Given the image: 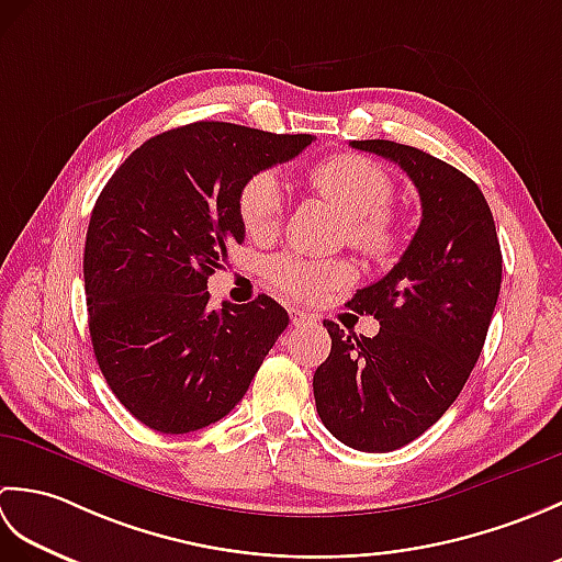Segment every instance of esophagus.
I'll use <instances>...</instances> for the list:
<instances>
[{"instance_id": "1", "label": "esophagus", "mask_w": 562, "mask_h": 562, "mask_svg": "<svg viewBox=\"0 0 562 562\" xmlns=\"http://www.w3.org/2000/svg\"><path fill=\"white\" fill-rule=\"evenodd\" d=\"M290 316H292L294 326H314L318 321L314 314H306V312H302V308H290Z\"/></svg>"}]
</instances>
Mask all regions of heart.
<instances>
[{
  "instance_id": "obj_1",
  "label": "heart",
  "mask_w": 562,
  "mask_h": 562,
  "mask_svg": "<svg viewBox=\"0 0 562 562\" xmlns=\"http://www.w3.org/2000/svg\"><path fill=\"white\" fill-rule=\"evenodd\" d=\"M308 186L328 200L348 226V241L376 260L396 256L401 226L391 214L393 181L379 164L342 154L316 164L306 173ZM284 217V188L274 171H258L238 193V220L250 238L278 234ZM268 280L294 300H316L333 288L352 282L355 270L345 260H314L282 254L268 260Z\"/></svg>"
}]
</instances>
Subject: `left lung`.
I'll return each instance as SVG.
<instances>
[{
	"mask_svg": "<svg viewBox=\"0 0 562 562\" xmlns=\"http://www.w3.org/2000/svg\"><path fill=\"white\" fill-rule=\"evenodd\" d=\"M408 173L423 220L401 260L348 302L379 321L374 338L340 330L314 374L321 420L342 445L384 453L432 427L483 350L503 282L493 212L469 176L389 139H355Z\"/></svg>",
	"mask_w": 562,
	"mask_h": 562,
	"instance_id": "left-lung-1",
	"label": "left lung"
}]
</instances>
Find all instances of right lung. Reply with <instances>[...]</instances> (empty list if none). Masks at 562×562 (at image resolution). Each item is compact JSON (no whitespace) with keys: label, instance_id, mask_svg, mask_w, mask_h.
Masks as SVG:
<instances>
[{"label":"right lung","instance_id":"add662e5","mask_svg":"<svg viewBox=\"0 0 562 562\" xmlns=\"http://www.w3.org/2000/svg\"><path fill=\"white\" fill-rule=\"evenodd\" d=\"M312 142L190 123L147 139L101 190L83 246L89 330L111 391L142 425L186 435L222 420L290 326L268 294L214 312L205 290L226 248L244 244L241 186Z\"/></svg>","mask_w":562,"mask_h":562}]
</instances>
